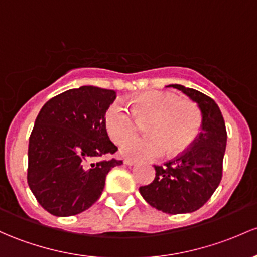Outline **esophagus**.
I'll use <instances>...</instances> for the list:
<instances>
[{"instance_id": "obj_1", "label": "esophagus", "mask_w": 257, "mask_h": 257, "mask_svg": "<svg viewBox=\"0 0 257 257\" xmlns=\"http://www.w3.org/2000/svg\"><path fill=\"white\" fill-rule=\"evenodd\" d=\"M124 164L128 165V166H132V165L136 164V161L132 160V159H125V160H124Z\"/></svg>"}]
</instances>
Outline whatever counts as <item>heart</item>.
Masks as SVG:
<instances>
[{
	"label": "heart",
	"mask_w": 257,
	"mask_h": 257,
	"mask_svg": "<svg viewBox=\"0 0 257 257\" xmlns=\"http://www.w3.org/2000/svg\"><path fill=\"white\" fill-rule=\"evenodd\" d=\"M148 120L147 137L127 138L136 131L137 121ZM104 126L110 139L124 142L120 154L136 160H150L163 155L176 156L186 153L202 129V113L191 101H183L174 93L150 91L134 97L132 110L120 102L109 104L104 112Z\"/></svg>",
	"instance_id": "heart-1"
}]
</instances>
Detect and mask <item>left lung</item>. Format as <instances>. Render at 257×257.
I'll return each mask as SVG.
<instances>
[{"label":"left lung","instance_id":"left-lung-1","mask_svg":"<svg viewBox=\"0 0 257 257\" xmlns=\"http://www.w3.org/2000/svg\"><path fill=\"white\" fill-rule=\"evenodd\" d=\"M180 90L198 104L202 112V132L186 153L164 165H154L155 178L142 186L143 198L164 213L182 214L199 209L219 186L226 147V129L218 104L207 94L185 87Z\"/></svg>","mask_w":257,"mask_h":257}]
</instances>
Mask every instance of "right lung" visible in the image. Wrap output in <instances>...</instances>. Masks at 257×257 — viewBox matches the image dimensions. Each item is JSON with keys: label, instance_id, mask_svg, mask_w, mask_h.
Instances as JSON below:
<instances>
[{"label": "right lung", "instance_id": "obj_1", "mask_svg": "<svg viewBox=\"0 0 257 257\" xmlns=\"http://www.w3.org/2000/svg\"><path fill=\"white\" fill-rule=\"evenodd\" d=\"M117 93L81 86L43 106L29 137L27 180L39 204L56 217L88 209L101 197L108 172L121 160L97 158L114 154L104 112Z\"/></svg>", "mask_w": 257, "mask_h": 257}]
</instances>
